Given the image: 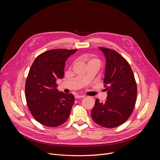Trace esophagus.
Instances as JSON below:
<instances>
[{
    "mask_svg": "<svg viewBox=\"0 0 160 160\" xmlns=\"http://www.w3.org/2000/svg\"><path fill=\"white\" fill-rule=\"evenodd\" d=\"M84 97V95H77L75 96L76 98H83Z\"/></svg>",
    "mask_w": 160,
    "mask_h": 160,
    "instance_id": "1",
    "label": "esophagus"
}]
</instances>
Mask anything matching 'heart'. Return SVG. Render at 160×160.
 Masks as SVG:
<instances>
[{"instance_id": "b5f03b06", "label": "heart", "mask_w": 160, "mask_h": 160, "mask_svg": "<svg viewBox=\"0 0 160 160\" xmlns=\"http://www.w3.org/2000/svg\"><path fill=\"white\" fill-rule=\"evenodd\" d=\"M92 62H97L100 63V60L97 58H89V63H92Z\"/></svg>"}]
</instances>
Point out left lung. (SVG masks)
<instances>
[{
  "label": "left lung",
  "instance_id": "obj_1",
  "mask_svg": "<svg viewBox=\"0 0 160 160\" xmlns=\"http://www.w3.org/2000/svg\"><path fill=\"white\" fill-rule=\"evenodd\" d=\"M106 58L104 85L107 100L98 98L92 109L93 120L102 127L112 128L123 124L131 115L137 97V84L132 69L125 58L112 49L100 47Z\"/></svg>",
  "mask_w": 160,
  "mask_h": 160
}]
</instances>
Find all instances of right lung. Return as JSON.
Masks as SVG:
<instances>
[{
	"label": "right lung",
	"instance_id": "add662e5",
	"mask_svg": "<svg viewBox=\"0 0 160 160\" xmlns=\"http://www.w3.org/2000/svg\"><path fill=\"white\" fill-rule=\"evenodd\" d=\"M77 50H47L30 67L25 83L27 104L33 118L46 127H58L69 117L74 97L71 93H60L56 79L63 78L65 61Z\"/></svg>",
	"mask_w": 160,
	"mask_h": 160
}]
</instances>
